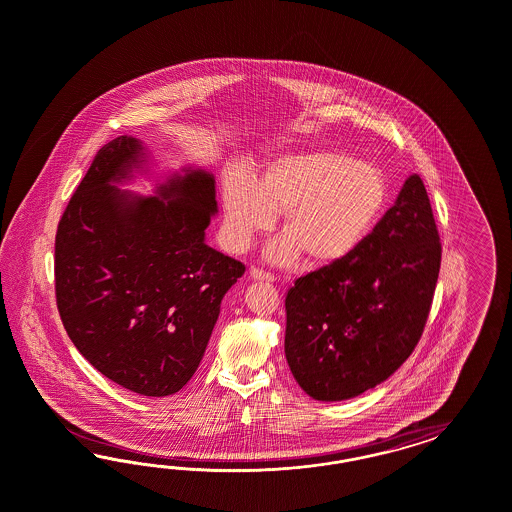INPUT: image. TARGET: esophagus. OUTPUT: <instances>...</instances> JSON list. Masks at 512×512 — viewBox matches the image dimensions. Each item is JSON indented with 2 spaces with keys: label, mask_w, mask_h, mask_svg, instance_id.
Instances as JSON below:
<instances>
[{
  "label": "esophagus",
  "mask_w": 512,
  "mask_h": 512,
  "mask_svg": "<svg viewBox=\"0 0 512 512\" xmlns=\"http://www.w3.org/2000/svg\"><path fill=\"white\" fill-rule=\"evenodd\" d=\"M249 278L257 279V281H274V276L272 274H268V272H264L261 268H249Z\"/></svg>",
  "instance_id": "1"
}]
</instances>
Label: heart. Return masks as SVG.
I'll return each instance as SVG.
<instances>
[{"instance_id":"heart-1","label":"heart","mask_w":512,"mask_h":512,"mask_svg":"<svg viewBox=\"0 0 512 512\" xmlns=\"http://www.w3.org/2000/svg\"><path fill=\"white\" fill-rule=\"evenodd\" d=\"M388 197L383 171L336 148L274 155L251 182L231 174L223 186L225 225L231 246L246 248L281 212L285 234L268 257L291 263L300 253L311 264H330L360 246Z\"/></svg>"}]
</instances>
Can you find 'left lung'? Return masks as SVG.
<instances>
[{"label": "left lung", "instance_id": "obj_1", "mask_svg": "<svg viewBox=\"0 0 512 512\" xmlns=\"http://www.w3.org/2000/svg\"><path fill=\"white\" fill-rule=\"evenodd\" d=\"M441 242L419 174L355 251L295 281L285 298V358L313 400L379 385L415 351L434 300Z\"/></svg>", "mask_w": 512, "mask_h": 512}]
</instances>
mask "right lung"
<instances>
[{"label":"right lung","mask_w":512,"mask_h":512,"mask_svg":"<svg viewBox=\"0 0 512 512\" xmlns=\"http://www.w3.org/2000/svg\"><path fill=\"white\" fill-rule=\"evenodd\" d=\"M142 144H105L67 204L54 244L56 304L97 372L142 396H169L197 372L225 293L246 266L204 244L216 182L187 171L137 197L112 182Z\"/></svg>","instance_id":"right-lung-1"}]
</instances>
